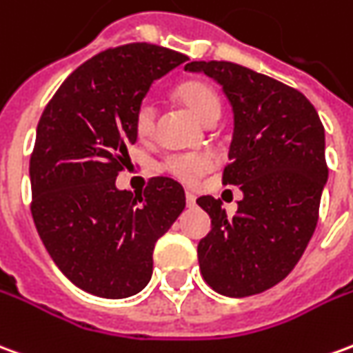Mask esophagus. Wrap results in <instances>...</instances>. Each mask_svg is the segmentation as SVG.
<instances>
[{
    "mask_svg": "<svg viewBox=\"0 0 353 353\" xmlns=\"http://www.w3.org/2000/svg\"><path fill=\"white\" fill-rule=\"evenodd\" d=\"M185 202H187L189 208H193V206H196V196L193 193H187L185 194Z\"/></svg>",
    "mask_w": 353,
    "mask_h": 353,
    "instance_id": "obj_1",
    "label": "esophagus"
}]
</instances>
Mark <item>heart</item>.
Listing matches in <instances>:
<instances>
[{"instance_id": "b5f03b06", "label": "heart", "mask_w": 353, "mask_h": 353, "mask_svg": "<svg viewBox=\"0 0 353 353\" xmlns=\"http://www.w3.org/2000/svg\"><path fill=\"white\" fill-rule=\"evenodd\" d=\"M177 97L202 122H210L219 117L218 93L208 82L191 80L181 83L177 88ZM154 117H157L154 105L151 101H143L135 112V132L139 137L143 139L151 137L154 132ZM212 166H214V159L208 152H176L162 162V168L170 176L187 185L196 183Z\"/></svg>"}]
</instances>
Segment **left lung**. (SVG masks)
Here are the masks:
<instances>
[{
    "label": "left lung",
    "instance_id": "1",
    "mask_svg": "<svg viewBox=\"0 0 353 353\" xmlns=\"http://www.w3.org/2000/svg\"><path fill=\"white\" fill-rule=\"evenodd\" d=\"M221 85L233 108V139L223 183L239 185L233 218L210 194L196 204L212 229L199 243L204 281L223 296L245 298L275 287L294 270L314 235L329 177L325 128L294 88L228 61H193Z\"/></svg>",
    "mask_w": 353,
    "mask_h": 353
}]
</instances>
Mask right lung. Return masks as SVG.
<instances>
[{"mask_svg":"<svg viewBox=\"0 0 353 353\" xmlns=\"http://www.w3.org/2000/svg\"><path fill=\"white\" fill-rule=\"evenodd\" d=\"M187 57L151 43L107 49L78 66L49 101L30 157L32 218L57 268L78 288L128 298L147 287L152 250L185 208L172 177L120 191L135 112L154 80Z\"/></svg>","mask_w":353,"mask_h":353,"instance_id":"1","label":"right lung"}]
</instances>
